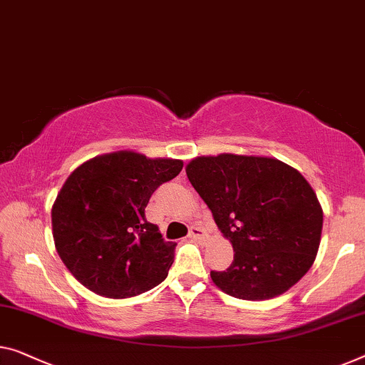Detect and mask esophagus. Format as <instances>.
Listing matches in <instances>:
<instances>
[{"instance_id": "obj_1", "label": "esophagus", "mask_w": 365, "mask_h": 365, "mask_svg": "<svg viewBox=\"0 0 365 365\" xmlns=\"http://www.w3.org/2000/svg\"><path fill=\"white\" fill-rule=\"evenodd\" d=\"M205 236H206V232L201 230L200 226L190 227V232H188L190 239H195V241H201V239H205Z\"/></svg>"}]
</instances>
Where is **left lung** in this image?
Instances as JSON below:
<instances>
[{"instance_id":"obj_1","label":"left lung","mask_w":365,"mask_h":365,"mask_svg":"<svg viewBox=\"0 0 365 365\" xmlns=\"http://www.w3.org/2000/svg\"><path fill=\"white\" fill-rule=\"evenodd\" d=\"M187 177L230 239L235 260L211 280L241 300H269L307 274L318 254L323 210L297 168L259 155H201Z\"/></svg>"}]
</instances>
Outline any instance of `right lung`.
I'll list each match as a JSON object with an SVG mask.
<instances>
[{"label": "right lung", "mask_w": 365, "mask_h": 365, "mask_svg": "<svg viewBox=\"0 0 365 365\" xmlns=\"http://www.w3.org/2000/svg\"><path fill=\"white\" fill-rule=\"evenodd\" d=\"M182 167L177 159L118 150L70 173L52 206V235L81 285L106 298H129L165 280L177 244L164 241L144 211Z\"/></svg>", "instance_id": "obj_1"}]
</instances>
